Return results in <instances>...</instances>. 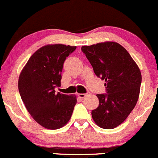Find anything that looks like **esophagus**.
<instances>
[{
	"label": "esophagus",
	"instance_id": "1",
	"mask_svg": "<svg viewBox=\"0 0 158 158\" xmlns=\"http://www.w3.org/2000/svg\"><path fill=\"white\" fill-rule=\"evenodd\" d=\"M89 93H87V94H78L77 95H78V97H81V98H84Z\"/></svg>",
	"mask_w": 158,
	"mask_h": 158
}]
</instances>
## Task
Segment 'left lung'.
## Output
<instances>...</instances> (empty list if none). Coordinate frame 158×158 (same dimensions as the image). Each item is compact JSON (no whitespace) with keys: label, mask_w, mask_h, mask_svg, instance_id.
<instances>
[{"label":"left lung","mask_w":158,"mask_h":158,"mask_svg":"<svg viewBox=\"0 0 158 158\" xmlns=\"http://www.w3.org/2000/svg\"><path fill=\"white\" fill-rule=\"evenodd\" d=\"M81 50L94 73L104 80L106 94H97L98 107L92 110L96 124L105 129L119 126L139 100L141 74L127 50L115 42L84 45Z\"/></svg>","instance_id":"8db88e82"}]
</instances>
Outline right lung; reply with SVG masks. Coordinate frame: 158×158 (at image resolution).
Segmentation results:
<instances>
[{"label": "right lung", "mask_w": 158, "mask_h": 158, "mask_svg": "<svg viewBox=\"0 0 158 158\" xmlns=\"http://www.w3.org/2000/svg\"><path fill=\"white\" fill-rule=\"evenodd\" d=\"M76 46L54 44L39 48L28 60L19 77L21 99L36 123L48 129L65 126L77 103L75 95L55 93L61 86L66 58Z\"/></svg>", "instance_id": "right-lung-1"}]
</instances>
